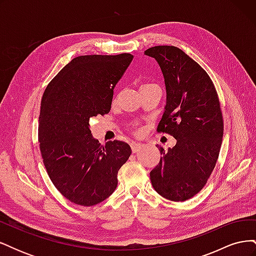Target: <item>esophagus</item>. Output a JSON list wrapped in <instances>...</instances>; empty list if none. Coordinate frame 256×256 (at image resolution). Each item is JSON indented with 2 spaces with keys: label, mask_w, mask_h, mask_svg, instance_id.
Listing matches in <instances>:
<instances>
[{
  "label": "esophagus",
  "mask_w": 256,
  "mask_h": 256,
  "mask_svg": "<svg viewBox=\"0 0 256 256\" xmlns=\"http://www.w3.org/2000/svg\"><path fill=\"white\" fill-rule=\"evenodd\" d=\"M143 147V144H140V143H131V150H132V152H138V150H140Z\"/></svg>",
  "instance_id": "34e87169"
}]
</instances>
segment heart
<instances>
[{
    "label": "heart",
    "instance_id": "obj_1",
    "mask_svg": "<svg viewBox=\"0 0 256 256\" xmlns=\"http://www.w3.org/2000/svg\"><path fill=\"white\" fill-rule=\"evenodd\" d=\"M146 85H152V84H145V85H143V86H146Z\"/></svg>",
    "mask_w": 256,
    "mask_h": 256
}]
</instances>
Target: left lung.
<instances>
[{
	"label": "left lung",
	"instance_id": "left-lung-1",
	"mask_svg": "<svg viewBox=\"0 0 256 256\" xmlns=\"http://www.w3.org/2000/svg\"><path fill=\"white\" fill-rule=\"evenodd\" d=\"M144 53L158 62L166 83V104L157 130L177 141L168 150L159 147L150 182L161 196L182 202L203 189L218 160L223 138L219 97L207 72L180 48L156 46Z\"/></svg>",
	"mask_w": 256,
	"mask_h": 256
}]
</instances>
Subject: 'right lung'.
<instances>
[{
    "label": "right lung",
    "mask_w": 256,
    "mask_h": 256,
    "mask_svg": "<svg viewBox=\"0 0 256 256\" xmlns=\"http://www.w3.org/2000/svg\"><path fill=\"white\" fill-rule=\"evenodd\" d=\"M134 56H81L54 76L42 99L38 141L56 188L70 202L94 206L118 187V173L131 154L122 141L102 145L90 120L111 110L113 90Z\"/></svg>",
    "instance_id": "1"
}]
</instances>
